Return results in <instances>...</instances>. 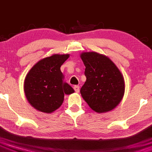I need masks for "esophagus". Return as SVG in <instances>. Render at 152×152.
I'll return each mask as SVG.
<instances>
[{
    "mask_svg": "<svg viewBox=\"0 0 152 152\" xmlns=\"http://www.w3.org/2000/svg\"><path fill=\"white\" fill-rule=\"evenodd\" d=\"M74 90L75 91V92H77V93H78V92L80 91V86H75Z\"/></svg>",
    "mask_w": 152,
    "mask_h": 152,
    "instance_id": "obj_1",
    "label": "esophagus"
}]
</instances>
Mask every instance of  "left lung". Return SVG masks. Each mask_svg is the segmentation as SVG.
I'll return each mask as SVG.
<instances>
[{
	"mask_svg": "<svg viewBox=\"0 0 152 152\" xmlns=\"http://www.w3.org/2000/svg\"><path fill=\"white\" fill-rule=\"evenodd\" d=\"M80 58L86 77L80 89L83 99L99 113L113 110L121 102L125 91L119 69L108 57L96 52H83Z\"/></svg>",
	"mask_w": 152,
	"mask_h": 152,
	"instance_id": "left-lung-1",
	"label": "left lung"
}]
</instances>
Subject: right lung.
Returning <instances> with one entry per match:
<instances>
[{
	"label": "right lung",
	"instance_id": "add662e5",
	"mask_svg": "<svg viewBox=\"0 0 152 152\" xmlns=\"http://www.w3.org/2000/svg\"><path fill=\"white\" fill-rule=\"evenodd\" d=\"M69 54H53L39 61L26 75L24 92L31 105L36 110L50 113L61 106L64 94L75 91L64 80L61 66Z\"/></svg>",
	"mask_w": 152,
	"mask_h": 152
}]
</instances>
